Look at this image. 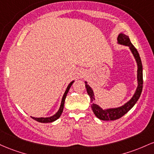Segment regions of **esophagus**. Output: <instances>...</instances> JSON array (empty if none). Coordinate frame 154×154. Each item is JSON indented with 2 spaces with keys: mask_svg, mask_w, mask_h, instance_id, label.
Wrapping results in <instances>:
<instances>
[{
  "mask_svg": "<svg viewBox=\"0 0 154 154\" xmlns=\"http://www.w3.org/2000/svg\"><path fill=\"white\" fill-rule=\"evenodd\" d=\"M79 75H80V76H82V75L84 74V70H80V71H79Z\"/></svg>",
  "mask_w": 154,
  "mask_h": 154,
  "instance_id": "obj_1",
  "label": "esophagus"
}]
</instances>
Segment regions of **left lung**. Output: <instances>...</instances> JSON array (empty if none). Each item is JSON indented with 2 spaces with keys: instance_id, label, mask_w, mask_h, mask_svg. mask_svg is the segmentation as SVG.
Wrapping results in <instances>:
<instances>
[{
  "instance_id": "8db88e82",
  "label": "left lung",
  "mask_w": 154,
  "mask_h": 154,
  "mask_svg": "<svg viewBox=\"0 0 154 154\" xmlns=\"http://www.w3.org/2000/svg\"><path fill=\"white\" fill-rule=\"evenodd\" d=\"M117 41H118L117 43H118L119 44L129 46L131 52L132 53L133 56H134V59H135L136 63H137V89H136L134 94H133L132 97L124 105H122V106L120 107H118V108L103 109L101 107L99 106V105L95 103V97H94V91H93L92 89L89 86V84H87V82H85L86 91H87L88 94H89V97H90L91 109H92L93 112H94V115H95L98 119H100V120L103 121L116 120V119H120L121 117H122L124 115H125L126 113H127V112L135 105V103H137L138 99H139L140 97L141 92H142L143 90V65L137 50L135 49V47H134L132 43H131L130 39L129 38V36L125 35V34L121 32L119 35L118 38H117Z\"/></svg>"
}]
</instances>
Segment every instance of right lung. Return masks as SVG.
<instances>
[{
  "mask_svg": "<svg viewBox=\"0 0 154 154\" xmlns=\"http://www.w3.org/2000/svg\"><path fill=\"white\" fill-rule=\"evenodd\" d=\"M73 82H74V81H72V82H71L70 83V84H68V87H67V89H66V90H65V93H64L63 98H62L61 105H60V108H59L58 111L57 112V113H55L54 115L51 116H50V117H41V118H35V117L31 116V118H32L34 119V120L37 121V122H41V123H50V122H54V121H56L57 119H58L59 118H60V116H61L62 113H63V111L64 104H65V98H66L67 94H68L69 89H70V86H72V84H73Z\"/></svg>",
  "mask_w": 154,
  "mask_h": 154,
  "instance_id": "right-lung-1",
  "label": "right lung"
}]
</instances>
